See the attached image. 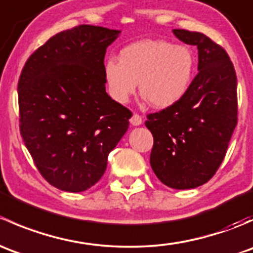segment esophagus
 <instances>
[{"label": "esophagus", "mask_w": 253, "mask_h": 253, "mask_svg": "<svg viewBox=\"0 0 253 253\" xmlns=\"http://www.w3.org/2000/svg\"><path fill=\"white\" fill-rule=\"evenodd\" d=\"M129 122H131V125H133V126H139V125H142L143 120L138 114H133L131 119H129Z\"/></svg>", "instance_id": "obj_1"}]
</instances>
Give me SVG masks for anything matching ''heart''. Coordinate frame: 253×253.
Segmentation results:
<instances>
[{
  "label": "heart",
  "instance_id": "heart-1",
  "mask_svg": "<svg viewBox=\"0 0 253 253\" xmlns=\"http://www.w3.org/2000/svg\"><path fill=\"white\" fill-rule=\"evenodd\" d=\"M195 71L196 57L188 46L145 39L122 48L120 61L109 58L104 65V77L117 103H128L139 83L145 100L157 109H168L185 98Z\"/></svg>",
  "mask_w": 253,
  "mask_h": 253
}]
</instances>
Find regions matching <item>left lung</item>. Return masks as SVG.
I'll list each match as a JSON object with an SVG mask.
<instances>
[{
    "label": "left lung",
    "mask_w": 253,
    "mask_h": 253,
    "mask_svg": "<svg viewBox=\"0 0 253 253\" xmlns=\"http://www.w3.org/2000/svg\"><path fill=\"white\" fill-rule=\"evenodd\" d=\"M198 50V73L185 98L147 116L154 138L150 167L168 187L187 190L211 180L237 124V82L230 57L202 33L174 29Z\"/></svg>",
    "instance_id": "left-lung-1"
}]
</instances>
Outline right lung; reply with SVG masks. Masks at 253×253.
Segmentation results:
<instances>
[{"label": "right lung", "mask_w": 253, "mask_h": 253, "mask_svg": "<svg viewBox=\"0 0 253 253\" xmlns=\"http://www.w3.org/2000/svg\"><path fill=\"white\" fill-rule=\"evenodd\" d=\"M120 30L78 25L30 55L18 82L20 136L50 185L82 192L104 175L132 112L105 90L104 57Z\"/></svg>", "instance_id": "obj_1"}]
</instances>
